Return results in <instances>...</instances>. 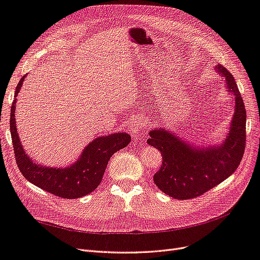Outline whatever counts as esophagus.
I'll return each mask as SVG.
<instances>
[{
	"instance_id": "esophagus-1",
	"label": "esophagus",
	"mask_w": 260,
	"mask_h": 260,
	"mask_svg": "<svg viewBox=\"0 0 260 260\" xmlns=\"http://www.w3.org/2000/svg\"><path fill=\"white\" fill-rule=\"evenodd\" d=\"M144 127H145V121L143 119V117L136 115L131 118V120L129 122V129L133 136H137L139 133L143 132Z\"/></svg>"
}]
</instances>
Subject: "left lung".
Listing matches in <instances>:
<instances>
[{
	"label": "left lung",
	"instance_id": "8db88e82",
	"mask_svg": "<svg viewBox=\"0 0 260 260\" xmlns=\"http://www.w3.org/2000/svg\"><path fill=\"white\" fill-rule=\"evenodd\" d=\"M226 89L234 95L235 109L228 136L219 145L195 147L164 129L149 131L147 143L160 151L162 165L154 175L160 191L177 200L198 198L221 183L237 170L246 141V111L233 76L217 65Z\"/></svg>",
	"mask_w": 260,
	"mask_h": 260
}]
</instances>
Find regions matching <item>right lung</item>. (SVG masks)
<instances>
[{
  "label": "right lung",
  "mask_w": 260,
  "mask_h": 260,
  "mask_svg": "<svg viewBox=\"0 0 260 260\" xmlns=\"http://www.w3.org/2000/svg\"><path fill=\"white\" fill-rule=\"evenodd\" d=\"M23 76L15 91V98L25 80ZM17 99L14 100L11 109V135L17 166L29 182L42 190L62 199H79L93 192L103 179L108 160L119 149L127 146L131 137L128 133L116 132L105 137L94 139L83 149L76 162L66 168L42 166L31 160L22 148L15 122Z\"/></svg>",
  "instance_id": "1"
}]
</instances>
